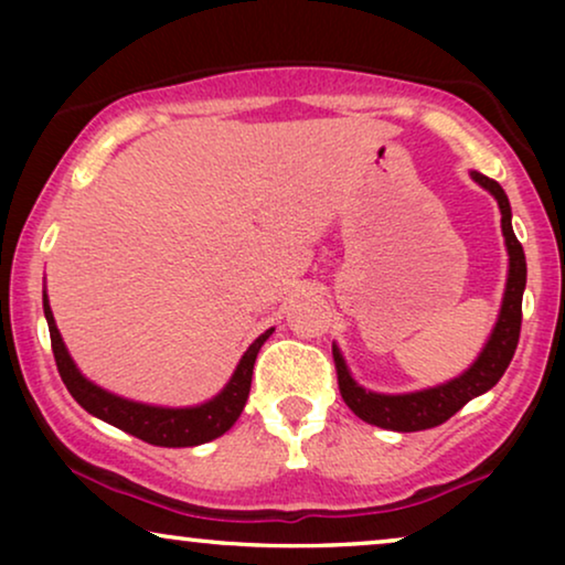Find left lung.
<instances>
[{"label": "left lung", "instance_id": "1", "mask_svg": "<svg viewBox=\"0 0 565 565\" xmlns=\"http://www.w3.org/2000/svg\"><path fill=\"white\" fill-rule=\"evenodd\" d=\"M470 177H473V182L481 184L483 190L491 192L501 211V234H504L509 254V269L497 323H493L491 334L486 339L483 350L478 352L473 365L462 370V373L458 377H452V381L412 393L367 391L365 385L354 381L342 352H339V347L334 344L339 391H342L344 404L350 406L362 422L375 424V427L381 429L422 431L447 422L452 414H458L470 398L481 396V393L491 391L493 385L499 383V377L504 375V370L514 358L516 342H520L522 292L524 285H527V262H524L522 244L516 242L512 228V205H509L507 192L501 190L499 182L489 180V177L481 172H470Z\"/></svg>", "mask_w": 565, "mask_h": 565}]
</instances>
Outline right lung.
<instances>
[{
  "label": "right lung",
  "instance_id": "right-lung-1",
  "mask_svg": "<svg viewBox=\"0 0 565 565\" xmlns=\"http://www.w3.org/2000/svg\"><path fill=\"white\" fill-rule=\"evenodd\" d=\"M43 313L45 321H49L53 358H56L61 381H64L76 404H79L84 412L97 416V419L113 424V427L128 431V435L157 447H195L226 435V431L236 424L238 416H242L246 398H249L254 360H257L262 344H265L269 334L275 331L267 329L265 334L254 339L249 350L242 354V360H238L234 375L228 377L223 391L215 393L211 401L198 406H153L141 404V401L122 398L118 393L99 388L97 383H92L89 377L82 375V370L76 367V362L66 350L64 339H61V331L56 327V319H53L49 303V292L45 290Z\"/></svg>",
  "mask_w": 565,
  "mask_h": 565
}]
</instances>
